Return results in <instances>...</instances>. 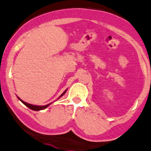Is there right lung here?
<instances>
[{
    "mask_svg": "<svg viewBox=\"0 0 151 151\" xmlns=\"http://www.w3.org/2000/svg\"><path fill=\"white\" fill-rule=\"evenodd\" d=\"M66 90H65L64 92H63V94H61V96H59V98H60L61 96H62L63 95H64L65 93H66ZM59 98H58V99H59ZM18 99L20 100V101H21L22 102V103H23V104H24V105L27 106L28 108H29V109H30L33 110V111H40V110H43V109H46V108H47V107L48 106H50V104H47V105H45V106H35V105H32V104H29L27 103V102L22 101V100L21 99H20L19 97H18Z\"/></svg>",
    "mask_w": 151,
    "mask_h": 151,
    "instance_id": "add662e5",
    "label": "right lung"
}]
</instances>
